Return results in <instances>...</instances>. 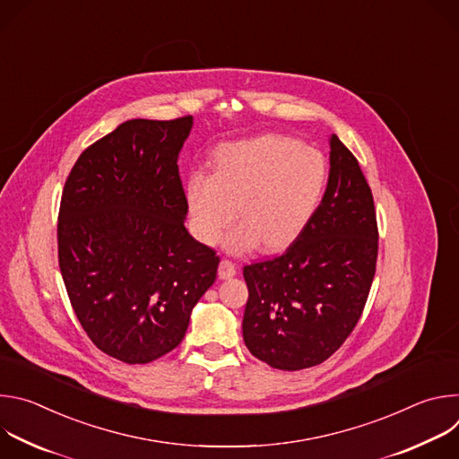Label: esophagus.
<instances>
[{"instance_id":"34e87169","label":"esophagus","mask_w":459,"mask_h":459,"mask_svg":"<svg viewBox=\"0 0 459 459\" xmlns=\"http://www.w3.org/2000/svg\"><path fill=\"white\" fill-rule=\"evenodd\" d=\"M218 276L220 280H229L232 276H236V265L229 259H221L220 267H218Z\"/></svg>"}]
</instances>
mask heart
Instances as JSON below:
<instances>
[{
	"label": "heart",
	"instance_id": "1",
	"mask_svg": "<svg viewBox=\"0 0 459 459\" xmlns=\"http://www.w3.org/2000/svg\"><path fill=\"white\" fill-rule=\"evenodd\" d=\"M329 179L321 152L281 134H261L223 145L211 176L194 174L185 195L192 230L202 243L227 238L230 252L259 245L267 254L292 247L312 221Z\"/></svg>",
	"mask_w": 459,
	"mask_h": 459
}]
</instances>
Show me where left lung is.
<instances>
[{
	"mask_svg": "<svg viewBox=\"0 0 459 459\" xmlns=\"http://www.w3.org/2000/svg\"><path fill=\"white\" fill-rule=\"evenodd\" d=\"M377 259L372 190L354 154L331 136L323 200L281 255L243 267V340L257 359L301 370L329 359L365 308Z\"/></svg>",
	"mask_w": 459,
	"mask_h": 459,
	"instance_id": "left-lung-1",
	"label": "left lung"
}]
</instances>
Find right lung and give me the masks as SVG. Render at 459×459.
I'll return each instance as SVG.
<instances>
[{
	"mask_svg": "<svg viewBox=\"0 0 459 459\" xmlns=\"http://www.w3.org/2000/svg\"><path fill=\"white\" fill-rule=\"evenodd\" d=\"M192 116L128 119L87 147L65 181L59 271L91 342L123 363L176 349L220 257L185 229L178 156Z\"/></svg>",
	"mask_w": 459,
	"mask_h": 459,
	"instance_id": "right-lung-1",
	"label": "right lung"
}]
</instances>
